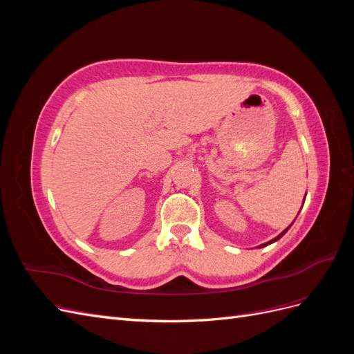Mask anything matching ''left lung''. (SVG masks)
I'll return each mask as SVG.
<instances>
[{"label":"left lung","instance_id":"1","mask_svg":"<svg viewBox=\"0 0 354 354\" xmlns=\"http://www.w3.org/2000/svg\"><path fill=\"white\" fill-rule=\"evenodd\" d=\"M292 226V224H289V226L282 232V233H279V234H277V236L274 238V239H272V241H269V242H266V243H261V245H259V248H263V246H267V245H270V243H273V242H276V241H279L282 236H283V234L289 230V227H291Z\"/></svg>","mask_w":354,"mask_h":354}]
</instances>
